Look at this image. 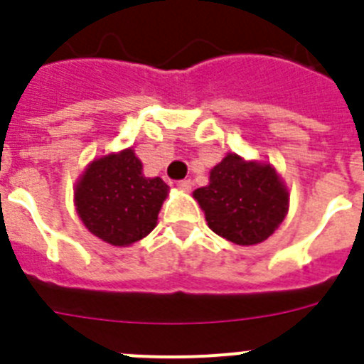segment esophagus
<instances>
[{"label": "esophagus", "instance_id": "1", "mask_svg": "<svg viewBox=\"0 0 364 364\" xmlns=\"http://www.w3.org/2000/svg\"><path fill=\"white\" fill-rule=\"evenodd\" d=\"M178 189L180 191H191V180H180Z\"/></svg>", "mask_w": 364, "mask_h": 364}]
</instances>
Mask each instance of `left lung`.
<instances>
[{"label":"left lung","mask_w":364,"mask_h":364,"mask_svg":"<svg viewBox=\"0 0 364 364\" xmlns=\"http://www.w3.org/2000/svg\"><path fill=\"white\" fill-rule=\"evenodd\" d=\"M211 231L239 246L264 242L288 215L290 191L269 162L228 153L193 191Z\"/></svg>","instance_id":"8db88e82"}]
</instances>
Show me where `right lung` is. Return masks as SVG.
<instances>
[{
  "mask_svg": "<svg viewBox=\"0 0 364 364\" xmlns=\"http://www.w3.org/2000/svg\"><path fill=\"white\" fill-rule=\"evenodd\" d=\"M133 147L87 164L74 184V205L83 226L117 247L131 246L151 233L169 186L142 173Z\"/></svg>",
  "mask_w": 364,
  "mask_h": 364,
  "instance_id": "obj_1",
  "label": "right lung"
}]
</instances>
